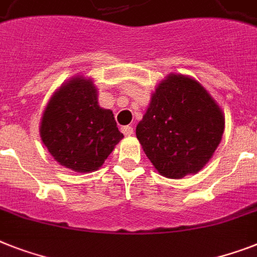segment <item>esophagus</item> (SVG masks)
<instances>
[{
    "mask_svg": "<svg viewBox=\"0 0 257 257\" xmlns=\"http://www.w3.org/2000/svg\"><path fill=\"white\" fill-rule=\"evenodd\" d=\"M121 132L124 133L125 136H132L133 135V128H132V126H129V125H126V126H122Z\"/></svg>",
    "mask_w": 257,
    "mask_h": 257,
    "instance_id": "esophagus-1",
    "label": "esophagus"
}]
</instances>
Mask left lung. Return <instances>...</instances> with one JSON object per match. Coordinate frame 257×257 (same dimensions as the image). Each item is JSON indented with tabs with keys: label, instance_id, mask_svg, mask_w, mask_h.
<instances>
[{
	"label": "left lung",
	"instance_id": "1",
	"mask_svg": "<svg viewBox=\"0 0 257 257\" xmlns=\"http://www.w3.org/2000/svg\"><path fill=\"white\" fill-rule=\"evenodd\" d=\"M224 132V116L195 79L170 74L157 85L136 128L144 152L157 172L179 179L211 160Z\"/></svg>",
	"mask_w": 257,
	"mask_h": 257
}]
</instances>
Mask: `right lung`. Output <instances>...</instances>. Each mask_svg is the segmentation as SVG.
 Instances as JSON below:
<instances>
[{
	"label": "right lung",
	"instance_id": "1",
	"mask_svg": "<svg viewBox=\"0 0 257 257\" xmlns=\"http://www.w3.org/2000/svg\"><path fill=\"white\" fill-rule=\"evenodd\" d=\"M39 132L54 160L79 173L97 170L124 137L112 110L97 103L93 81L84 76H75L51 96Z\"/></svg>",
	"mask_w": 257,
	"mask_h": 257
}]
</instances>
